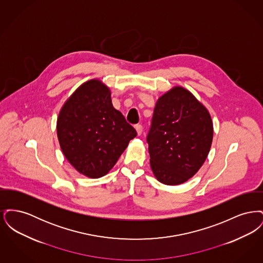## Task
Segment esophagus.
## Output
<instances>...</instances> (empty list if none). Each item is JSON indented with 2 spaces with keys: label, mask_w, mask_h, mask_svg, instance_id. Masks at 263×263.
<instances>
[{
  "label": "esophagus",
  "mask_w": 263,
  "mask_h": 263,
  "mask_svg": "<svg viewBox=\"0 0 263 263\" xmlns=\"http://www.w3.org/2000/svg\"><path fill=\"white\" fill-rule=\"evenodd\" d=\"M135 129H136V131H137L138 135H141V134H142V132H143V126L141 125V124H137V125H135Z\"/></svg>",
  "instance_id": "obj_1"
}]
</instances>
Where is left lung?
<instances>
[{"label": "left lung", "mask_w": 263, "mask_h": 263, "mask_svg": "<svg viewBox=\"0 0 263 263\" xmlns=\"http://www.w3.org/2000/svg\"><path fill=\"white\" fill-rule=\"evenodd\" d=\"M208 109L186 88L176 86L156 103L149 144L151 168L166 185H178L195 175L212 145Z\"/></svg>", "instance_id": "8db88e82"}]
</instances>
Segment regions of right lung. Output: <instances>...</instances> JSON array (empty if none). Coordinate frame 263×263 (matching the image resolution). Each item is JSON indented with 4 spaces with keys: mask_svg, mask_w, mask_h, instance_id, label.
Here are the masks:
<instances>
[{
    "mask_svg": "<svg viewBox=\"0 0 263 263\" xmlns=\"http://www.w3.org/2000/svg\"><path fill=\"white\" fill-rule=\"evenodd\" d=\"M63 154L82 175H107L136 130L113 107L111 91L99 79L82 84L65 101L57 118Z\"/></svg>",
    "mask_w": 263,
    "mask_h": 263,
    "instance_id": "obj_1",
    "label": "right lung"
}]
</instances>
